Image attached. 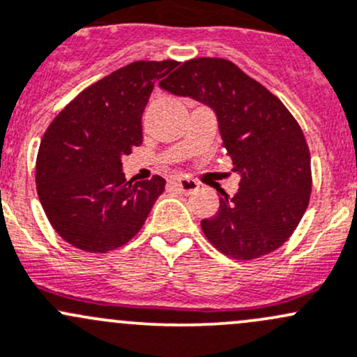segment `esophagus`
Returning <instances> with one entry per match:
<instances>
[{
	"label": "esophagus",
	"mask_w": 357,
	"mask_h": 357,
	"mask_svg": "<svg viewBox=\"0 0 357 357\" xmlns=\"http://www.w3.org/2000/svg\"><path fill=\"white\" fill-rule=\"evenodd\" d=\"M174 185H176V188H178L179 191H181V193H185V195L195 193V191L200 188V185H198L195 179H190V178H178L174 181Z\"/></svg>",
	"instance_id": "34e87169"
}]
</instances>
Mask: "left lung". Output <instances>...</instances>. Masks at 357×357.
<instances>
[{"label":"left lung","mask_w":357,"mask_h":357,"mask_svg":"<svg viewBox=\"0 0 357 357\" xmlns=\"http://www.w3.org/2000/svg\"><path fill=\"white\" fill-rule=\"evenodd\" d=\"M159 85L215 112L222 147L239 174L238 193H222L219 212L202 220L208 241L236 260L282 246L311 193L310 150L287 107L222 58L190 59Z\"/></svg>","instance_id":"obj_1"}]
</instances>
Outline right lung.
I'll list each match as a JSON object with an SVG mask.
<instances>
[{"label": "right lung", "instance_id": "add662e5", "mask_svg": "<svg viewBox=\"0 0 357 357\" xmlns=\"http://www.w3.org/2000/svg\"><path fill=\"white\" fill-rule=\"evenodd\" d=\"M178 61H135L78 93L50 125L36 164L37 195L54 231L78 250L126 245L166 181H126L121 157L142 145V114L155 82Z\"/></svg>", "mask_w": 357, "mask_h": 357}]
</instances>
